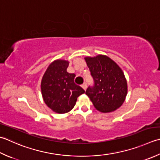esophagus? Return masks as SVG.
<instances>
[{"label": "esophagus", "instance_id": "obj_1", "mask_svg": "<svg viewBox=\"0 0 160 160\" xmlns=\"http://www.w3.org/2000/svg\"><path fill=\"white\" fill-rule=\"evenodd\" d=\"M81 87H82L84 90H86V89H87V84L86 82H84V83L82 84V85H81Z\"/></svg>", "mask_w": 160, "mask_h": 160}]
</instances>
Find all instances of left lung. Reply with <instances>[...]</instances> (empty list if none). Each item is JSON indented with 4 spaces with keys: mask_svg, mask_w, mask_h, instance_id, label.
<instances>
[{
    "mask_svg": "<svg viewBox=\"0 0 160 160\" xmlns=\"http://www.w3.org/2000/svg\"><path fill=\"white\" fill-rule=\"evenodd\" d=\"M93 80L85 93L97 110L103 113L113 112L121 107L128 92L127 81L123 71L105 55L85 58Z\"/></svg>",
    "mask_w": 160,
    "mask_h": 160,
    "instance_id": "left-lung-1",
    "label": "left lung"
}]
</instances>
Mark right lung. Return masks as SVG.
<instances>
[{
    "instance_id": "obj_1",
    "label": "right lung",
    "mask_w": 160,
    "mask_h": 160,
    "mask_svg": "<svg viewBox=\"0 0 160 160\" xmlns=\"http://www.w3.org/2000/svg\"><path fill=\"white\" fill-rule=\"evenodd\" d=\"M68 62L58 59L49 65L41 83L43 101L59 114L71 111L84 90L74 82L76 75L67 71Z\"/></svg>"
}]
</instances>
